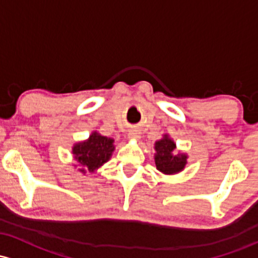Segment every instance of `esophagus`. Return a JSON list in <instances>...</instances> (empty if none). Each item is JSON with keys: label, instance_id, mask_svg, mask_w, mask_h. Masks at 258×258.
Here are the masks:
<instances>
[{"label": "esophagus", "instance_id": "1", "mask_svg": "<svg viewBox=\"0 0 258 258\" xmlns=\"http://www.w3.org/2000/svg\"><path fill=\"white\" fill-rule=\"evenodd\" d=\"M127 138H128V140H138V138H140V134H138L137 131H131L127 135Z\"/></svg>", "mask_w": 258, "mask_h": 258}]
</instances>
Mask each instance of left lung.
<instances>
[{
  "mask_svg": "<svg viewBox=\"0 0 258 258\" xmlns=\"http://www.w3.org/2000/svg\"><path fill=\"white\" fill-rule=\"evenodd\" d=\"M154 161L157 170L164 175L179 174L187 164V154L176 152V143L168 134L154 143Z\"/></svg>",
  "mask_w": 258,
  "mask_h": 258,
  "instance_id": "8db88e82",
  "label": "left lung"
}]
</instances>
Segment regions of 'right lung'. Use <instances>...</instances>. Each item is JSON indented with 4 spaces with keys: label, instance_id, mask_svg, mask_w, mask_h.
<instances>
[{
    "label": "right lung",
    "instance_id": "obj_1",
    "mask_svg": "<svg viewBox=\"0 0 258 258\" xmlns=\"http://www.w3.org/2000/svg\"><path fill=\"white\" fill-rule=\"evenodd\" d=\"M115 151L114 140L101 136L98 131H93L84 141L76 142L72 147L73 159L77 164L75 168L86 175L87 172L94 174L100 166L107 163Z\"/></svg>",
    "mask_w": 258,
    "mask_h": 258
}]
</instances>
